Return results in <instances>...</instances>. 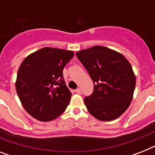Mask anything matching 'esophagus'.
Segmentation results:
<instances>
[{"label":"esophagus","instance_id":"34e87169","mask_svg":"<svg viewBox=\"0 0 155 155\" xmlns=\"http://www.w3.org/2000/svg\"><path fill=\"white\" fill-rule=\"evenodd\" d=\"M75 92H76V93H78V94H80V93H81V89H80V88H77V89L75 90Z\"/></svg>","mask_w":155,"mask_h":155}]
</instances>
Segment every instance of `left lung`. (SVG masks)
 Segmentation results:
<instances>
[{
  "mask_svg": "<svg viewBox=\"0 0 155 155\" xmlns=\"http://www.w3.org/2000/svg\"><path fill=\"white\" fill-rule=\"evenodd\" d=\"M93 81L92 94L84 98L87 110L100 120L119 117L133 100L136 78L129 61L119 52L96 46L76 53Z\"/></svg>",
  "mask_w": 155,
  "mask_h": 155,
  "instance_id": "8db88e82",
  "label": "left lung"
}]
</instances>
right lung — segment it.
Returning a JSON list of instances; mask_svg holds the SVG:
<instances>
[{"mask_svg": "<svg viewBox=\"0 0 155 155\" xmlns=\"http://www.w3.org/2000/svg\"><path fill=\"white\" fill-rule=\"evenodd\" d=\"M71 51L44 47L30 54L18 69L16 90L21 104L41 121L55 119L65 111L71 92L63 71L73 58Z\"/></svg>", "mask_w": 155, "mask_h": 155, "instance_id": "add662e5", "label": "right lung"}]
</instances>
